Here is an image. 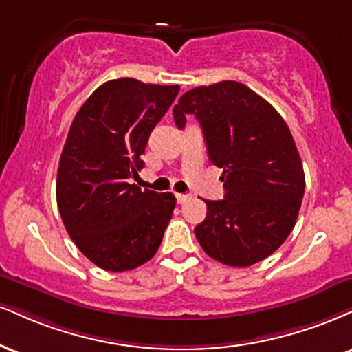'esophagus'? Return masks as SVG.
Returning a JSON list of instances; mask_svg holds the SVG:
<instances>
[{
	"instance_id": "34e87169",
	"label": "esophagus",
	"mask_w": 352,
	"mask_h": 352,
	"mask_svg": "<svg viewBox=\"0 0 352 352\" xmlns=\"http://www.w3.org/2000/svg\"><path fill=\"white\" fill-rule=\"evenodd\" d=\"M190 198V195H184V193H177V203H179V205H184L185 201H187Z\"/></svg>"
}]
</instances>
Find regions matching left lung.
Here are the masks:
<instances>
[{"mask_svg":"<svg viewBox=\"0 0 352 352\" xmlns=\"http://www.w3.org/2000/svg\"><path fill=\"white\" fill-rule=\"evenodd\" d=\"M195 114L208 157L223 168L224 200H205L195 236L210 257L248 267L280 248L297 223L305 173L294 138L272 104L239 82L193 88L173 107L185 128Z\"/></svg>","mask_w":352,"mask_h":352,"instance_id":"8db88e82","label":"left lung"}]
</instances>
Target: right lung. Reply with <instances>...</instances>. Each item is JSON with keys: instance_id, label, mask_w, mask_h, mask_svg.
I'll return each instance as SVG.
<instances>
[{"instance_id": "obj_1", "label": "right lung", "mask_w": 352, "mask_h": 352, "mask_svg": "<svg viewBox=\"0 0 352 352\" xmlns=\"http://www.w3.org/2000/svg\"><path fill=\"white\" fill-rule=\"evenodd\" d=\"M179 85L109 80L78 109L57 172V205L67 232L93 264L109 272L151 261L170 221L175 197L129 184L144 167L152 129Z\"/></svg>"}]
</instances>
